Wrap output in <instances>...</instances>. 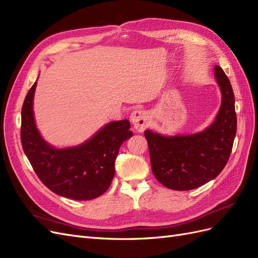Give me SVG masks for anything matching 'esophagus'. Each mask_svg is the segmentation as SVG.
I'll return each mask as SVG.
<instances>
[{"label": "esophagus", "instance_id": "obj_1", "mask_svg": "<svg viewBox=\"0 0 258 258\" xmlns=\"http://www.w3.org/2000/svg\"><path fill=\"white\" fill-rule=\"evenodd\" d=\"M130 118H131L132 124H134V127L137 131L143 132L146 129L147 122H148V116L146 111L136 110L131 113Z\"/></svg>", "mask_w": 258, "mask_h": 258}]
</instances>
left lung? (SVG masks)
I'll return each mask as SVG.
<instances>
[{
    "mask_svg": "<svg viewBox=\"0 0 258 258\" xmlns=\"http://www.w3.org/2000/svg\"><path fill=\"white\" fill-rule=\"evenodd\" d=\"M222 91V105L214 122L189 136L165 137L145 130L155 177L170 189L197 188L222 172L227 163L237 132L235 96L223 69L214 67Z\"/></svg>",
    "mask_w": 258,
    "mask_h": 258,
    "instance_id": "left-lung-1",
    "label": "left lung"
}]
</instances>
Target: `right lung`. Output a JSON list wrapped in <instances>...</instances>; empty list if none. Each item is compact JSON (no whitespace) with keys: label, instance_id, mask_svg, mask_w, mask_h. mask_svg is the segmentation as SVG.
<instances>
[{"label":"right lung","instance_id":"right-lung-1","mask_svg":"<svg viewBox=\"0 0 258 258\" xmlns=\"http://www.w3.org/2000/svg\"><path fill=\"white\" fill-rule=\"evenodd\" d=\"M36 82L27 93L21 110L23 152L42 183L59 196L91 200L104 194L115 174L120 145L132 137L127 119L106 123L85 143L54 148L44 141L33 115Z\"/></svg>","mask_w":258,"mask_h":258}]
</instances>
